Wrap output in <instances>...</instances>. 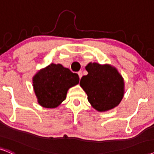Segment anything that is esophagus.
<instances>
[{
  "label": "esophagus",
  "instance_id": "34e87169",
  "mask_svg": "<svg viewBox=\"0 0 154 154\" xmlns=\"http://www.w3.org/2000/svg\"><path fill=\"white\" fill-rule=\"evenodd\" d=\"M77 74H78L79 79H81V78H82V70H79V71L78 72H77Z\"/></svg>",
  "mask_w": 154,
  "mask_h": 154
}]
</instances>
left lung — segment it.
Returning a JSON list of instances; mask_svg holds the SVG:
<instances>
[{
    "label": "left lung",
    "mask_w": 154,
    "mask_h": 154,
    "mask_svg": "<svg viewBox=\"0 0 154 154\" xmlns=\"http://www.w3.org/2000/svg\"><path fill=\"white\" fill-rule=\"evenodd\" d=\"M88 75L82 77L79 85L87 95L92 107L100 112L111 110L120 103L124 96V79L112 65L89 63Z\"/></svg>",
    "instance_id": "8db88e82"
}]
</instances>
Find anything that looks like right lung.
<instances>
[{
    "instance_id": "obj_1",
    "label": "right lung",
    "mask_w": 154,
    "mask_h": 154,
    "mask_svg": "<svg viewBox=\"0 0 154 154\" xmlns=\"http://www.w3.org/2000/svg\"><path fill=\"white\" fill-rule=\"evenodd\" d=\"M79 82L77 73L72 72L60 64L51 63L34 75L33 87L40 106L55 108L66 98L69 88Z\"/></svg>"
}]
</instances>
